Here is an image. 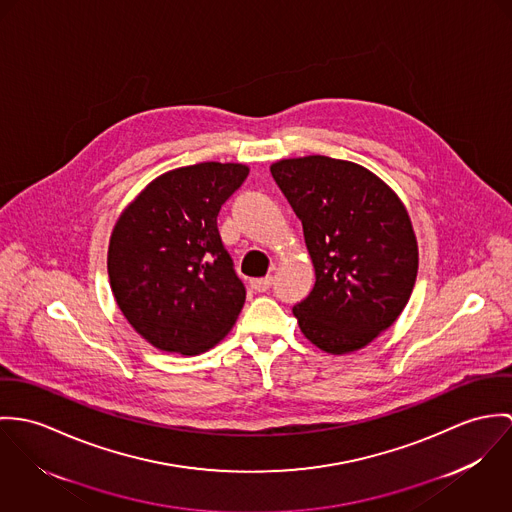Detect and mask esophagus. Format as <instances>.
Instances as JSON below:
<instances>
[{"mask_svg": "<svg viewBox=\"0 0 512 512\" xmlns=\"http://www.w3.org/2000/svg\"><path fill=\"white\" fill-rule=\"evenodd\" d=\"M273 283V277H263V279H253L251 281V288L255 290V292H265V290H269V286Z\"/></svg>", "mask_w": 512, "mask_h": 512, "instance_id": "esophagus-1", "label": "esophagus"}]
</instances>
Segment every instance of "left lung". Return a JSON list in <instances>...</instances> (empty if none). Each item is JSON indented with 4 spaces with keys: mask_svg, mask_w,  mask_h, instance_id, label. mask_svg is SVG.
<instances>
[{
    "mask_svg": "<svg viewBox=\"0 0 512 512\" xmlns=\"http://www.w3.org/2000/svg\"><path fill=\"white\" fill-rule=\"evenodd\" d=\"M273 178L302 222L316 284L292 308L326 353L369 345L397 322L418 273L406 206L377 174L324 155L281 159Z\"/></svg>",
    "mask_w": 512,
    "mask_h": 512,
    "instance_id": "obj_1",
    "label": "left lung"
}]
</instances>
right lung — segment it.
<instances>
[{"label": "right lung", "instance_id": "obj_1", "mask_svg": "<svg viewBox=\"0 0 512 512\" xmlns=\"http://www.w3.org/2000/svg\"><path fill=\"white\" fill-rule=\"evenodd\" d=\"M241 163H198L151 180L115 222L108 275L115 302L153 347L198 355L228 336L245 288L218 231Z\"/></svg>", "mask_w": 512, "mask_h": 512}]
</instances>
